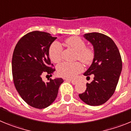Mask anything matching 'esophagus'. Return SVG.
<instances>
[{
    "label": "esophagus",
    "instance_id": "1",
    "mask_svg": "<svg viewBox=\"0 0 131 131\" xmlns=\"http://www.w3.org/2000/svg\"><path fill=\"white\" fill-rule=\"evenodd\" d=\"M66 80H67V81L70 82H71L72 84H74V85L77 84V81H76V80H69V79H67Z\"/></svg>",
    "mask_w": 131,
    "mask_h": 131
}]
</instances>
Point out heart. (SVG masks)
<instances>
[{
	"label": "heart",
	"instance_id": "heart-1",
	"mask_svg": "<svg viewBox=\"0 0 131 131\" xmlns=\"http://www.w3.org/2000/svg\"><path fill=\"white\" fill-rule=\"evenodd\" d=\"M65 44L76 51V59L84 64H89L93 61L94 52L90 47H86L85 42L77 36H72L65 41ZM62 47L58 41H54L50 45L49 54L51 61L58 62L62 58ZM83 70V67L79 62H62L57 67V72L61 77L72 79Z\"/></svg>",
	"mask_w": 131,
	"mask_h": 131
}]
</instances>
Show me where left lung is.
<instances>
[{"label":"left lung","mask_w":131,"mask_h":131,"mask_svg":"<svg viewBox=\"0 0 131 131\" xmlns=\"http://www.w3.org/2000/svg\"><path fill=\"white\" fill-rule=\"evenodd\" d=\"M84 37L92 45L94 52L92 63L84 75L89 78L94 74V77L79 97L88 105L97 106L114 94L122 70V60L117 47L108 36L93 32L84 34Z\"/></svg>","instance_id":"left-lung-1"}]
</instances>
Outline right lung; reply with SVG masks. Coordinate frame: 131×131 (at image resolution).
Listing matches in <instances>:
<instances>
[{
    "label": "right lung",
    "instance_id": "obj_1",
    "mask_svg": "<svg viewBox=\"0 0 131 131\" xmlns=\"http://www.w3.org/2000/svg\"><path fill=\"white\" fill-rule=\"evenodd\" d=\"M57 38L49 33L34 31L21 37L14 50L12 70L14 86L21 98L33 107L49 106L64 82L61 78H56L44 82L41 78L44 74L52 76L55 70L49 67V50Z\"/></svg>",
    "mask_w": 131,
    "mask_h": 131
}]
</instances>
